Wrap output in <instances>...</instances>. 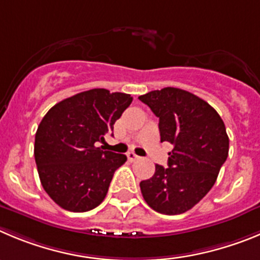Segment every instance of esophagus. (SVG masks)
<instances>
[{
  "mask_svg": "<svg viewBox=\"0 0 260 260\" xmlns=\"http://www.w3.org/2000/svg\"><path fill=\"white\" fill-rule=\"evenodd\" d=\"M126 156H127V158L130 159V161H137V159L139 158V156H137L134 152H127V154H126Z\"/></svg>",
  "mask_w": 260,
  "mask_h": 260,
  "instance_id": "34e87169",
  "label": "esophagus"
}]
</instances>
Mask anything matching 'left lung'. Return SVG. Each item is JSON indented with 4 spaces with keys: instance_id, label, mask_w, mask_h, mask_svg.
I'll return each mask as SVG.
<instances>
[{
    "instance_id": "left-lung-1",
    "label": "left lung",
    "mask_w": 260,
    "mask_h": 260,
    "mask_svg": "<svg viewBox=\"0 0 260 260\" xmlns=\"http://www.w3.org/2000/svg\"><path fill=\"white\" fill-rule=\"evenodd\" d=\"M139 101L159 118L161 142L173 144L168 166L156 165L140 190L154 211L177 215L192 209L213 188L230 149L218 112L201 98L177 87L140 95Z\"/></svg>"
}]
</instances>
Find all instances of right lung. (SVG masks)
<instances>
[{
    "label": "right lung",
    "mask_w": 260,
    "mask_h": 260,
    "mask_svg": "<svg viewBox=\"0 0 260 260\" xmlns=\"http://www.w3.org/2000/svg\"><path fill=\"white\" fill-rule=\"evenodd\" d=\"M132 102L130 94L92 89L45 114L36 133L35 159L42 187L60 208L83 213L106 199L114 171L127 158L96 146Z\"/></svg>",
    "instance_id": "right-lung-1"
}]
</instances>
